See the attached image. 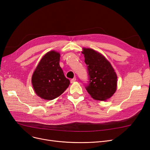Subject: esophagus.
Segmentation results:
<instances>
[{
	"label": "esophagus",
	"instance_id": "1",
	"mask_svg": "<svg viewBox=\"0 0 150 150\" xmlns=\"http://www.w3.org/2000/svg\"><path fill=\"white\" fill-rule=\"evenodd\" d=\"M76 81V78H74V79H71L70 82H71V83H74V81Z\"/></svg>",
	"mask_w": 150,
	"mask_h": 150
}]
</instances>
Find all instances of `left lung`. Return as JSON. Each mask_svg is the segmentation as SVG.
Instances as JSON below:
<instances>
[{
    "instance_id": "left-lung-1",
    "label": "left lung",
    "mask_w": 150,
    "mask_h": 150,
    "mask_svg": "<svg viewBox=\"0 0 150 150\" xmlns=\"http://www.w3.org/2000/svg\"><path fill=\"white\" fill-rule=\"evenodd\" d=\"M85 62L87 65L88 83L85 86L95 100L105 101L117 90V75L110 63L98 52L83 48Z\"/></svg>"
}]
</instances>
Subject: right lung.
<instances>
[{
    "label": "right lung",
    "mask_w": 150,
    "mask_h": 150,
    "mask_svg": "<svg viewBox=\"0 0 150 150\" xmlns=\"http://www.w3.org/2000/svg\"><path fill=\"white\" fill-rule=\"evenodd\" d=\"M60 55L54 50L42 57L32 77L36 94L42 99L52 100L59 96L69 87L70 80L60 67Z\"/></svg>",
    "instance_id": "add662e5"
}]
</instances>
